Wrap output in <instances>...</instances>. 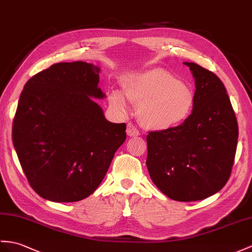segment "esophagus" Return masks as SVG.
Segmentation results:
<instances>
[{
  "label": "esophagus",
  "instance_id": "1",
  "mask_svg": "<svg viewBox=\"0 0 252 252\" xmlns=\"http://www.w3.org/2000/svg\"><path fill=\"white\" fill-rule=\"evenodd\" d=\"M126 131H127V134L129 137H138V136H140L139 130L132 124H128L127 125V130Z\"/></svg>",
  "mask_w": 252,
  "mask_h": 252
}]
</instances>
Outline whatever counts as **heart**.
Listing matches in <instances>:
<instances>
[{
    "instance_id": "heart-1",
    "label": "heart",
    "mask_w": 252,
    "mask_h": 252,
    "mask_svg": "<svg viewBox=\"0 0 252 252\" xmlns=\"http://www.w3.org/2000/svg\"><path fill=\"white\" fill-rule=\"evenodd\" d=\"M128 100L138 106L141 125L150 130L164 131L184 124L195 106L194 91L180 78L162 68H153L123 80ZM111 106L125 111L127 103L120 92L109 95Z\"/></svg>"
}]
</instances>
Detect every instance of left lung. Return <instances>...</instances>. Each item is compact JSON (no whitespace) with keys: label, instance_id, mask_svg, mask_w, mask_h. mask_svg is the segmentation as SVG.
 I'll return each instance as SVG.
<instances>
[{"label":"left lung","instance_id":"obj_1","mask_svg":"<svg viewBox=\"0 0 252 252\" xmlns=\"http://www.w3.org/2000/svg\"><path fill=\"white\" fill-rule=\"evenodd\" d=\"M184 64L194 78V109L181 126L149 132L146 167L162 193L190 202L211 197L228 182L238 126L221 80L198 64Z\"/></svg>","mask_w":252,"mask_h":252}]
</instances>
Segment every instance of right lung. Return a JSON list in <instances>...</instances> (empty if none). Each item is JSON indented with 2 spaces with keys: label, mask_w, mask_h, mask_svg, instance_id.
I'll list each match as a JSON object with an SVG mask.
<instances>
[{
  "label": "right lung",
  "mask_w": 252,
  "mask_h": 252,
  "mask_svg": "<svg viewBox=\"0 0 252 252\" xmlns=\"http://www.w3.org/2000/svg\"><path fill=\"white\" fill-rule=\"evenodd\" d=\"M100 68L82 61L58 63L31 78L13 123V143L36 193L52 202H77L100 185L126 124L106 120L93 98H105Z\"/></svg>",
  "instance_id": "add662e5"
}]
</instances>
